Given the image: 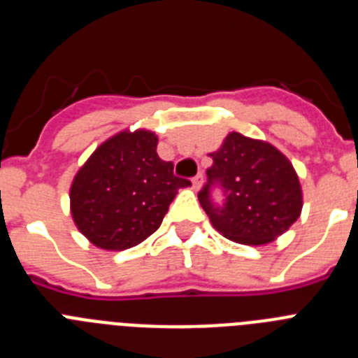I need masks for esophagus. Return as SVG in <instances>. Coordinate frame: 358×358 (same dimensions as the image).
Listing matches in <instances>:
<instances>
[{
	"label": "esophagus",
	"instance_id": "esophagus-1",
	"mask_svg": "<svg viewBox=\"0 0 358 358\" xmlns=\"http://www.w3.org/2000/svg\"><path fill=\"white\" fill-rule=\"evenodd\" d=\"M202 181H204V176L202 173H197V176L192 179V185H194V189H199L202 186Z\"/></svg>",
	"mask_w": 358,
	"mask_h": 358
}]
</instances>
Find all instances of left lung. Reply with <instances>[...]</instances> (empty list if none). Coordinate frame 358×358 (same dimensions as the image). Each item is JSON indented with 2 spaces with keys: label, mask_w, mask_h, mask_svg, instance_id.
I'll use <instances>...</instances> for the list:
<instances>
[{
  "label": "left lung",
  "mask_w": 358,
  "mask_h": 358,
  "mask_svg": "<svg viewBox=\"0 0 358 358\" xmlns=\"http://www.w3.org/2000/svg\"><path fill=\"white\" fill-rule=\"evenodd\" d=\"M208 185L199 194L215 229L243 245H264L281 236L303 210V189L289 157L273 143L229 132L211 152ZM227 192V204L215 208L209 186Z\"/></svg>",
  "instance_id": "left-lung-1"
}]
</instances>
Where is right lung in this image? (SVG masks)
<instances>
[{"instance_id":"obj_1","label":"right lung","mask_w":358,"mask_h":358,"mask_svg":"<svg viewBox=\"0 0 358 358\" xmlns=\"http://www.w3.org/2000/svg\"><path fill=\"white\" fill-rule=\"evenodd\" d=\"M157 136L123 129L82 164L69 186L73 222L94 248L131 249L163 222L179 188L192 182L173 176V164L157 156Z\"/></svg>"}]
</instances>
